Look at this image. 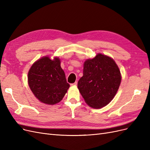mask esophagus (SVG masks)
Here are the masks:
<instances>
[{"mask_svg":"<svg viewBox=\"0 0 150 150\" xmlns=\"http://www.w3.org/2000/svg\"><path fill=\"white\" fill-rule=\"evenodd\" d=\"M77 84H78V82H77V81H76V82H75L74 83L71 84V86H76Z\"/></svg>","mask_w":150,"mask_h":150,"instance_id":"34e87169","label":"esophagus"}]
</instances>
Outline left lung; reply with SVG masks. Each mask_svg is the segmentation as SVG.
Wrapping results in <instances>:
<instances>
[{
    "instance_id": "1",
    "label": "left lung",
    "mask_w": 150,
    "mask_h": 150,
    "mask_svg": "<svg viewBox=\"0 0 150 150\" xmlns=\"http://www.w3.org/2000/svg\"><path fill=\"white\" fill-rule=\"evenodd\" d=\"M121 81V72L114 59L98 53L84 62L83 76L78 81V88L89 106L99 109L112 100Z\"/></svg>"
}]
</instances>
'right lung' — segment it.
I'll return each mask as SVG.
<instances>
[{
	"mask_svg": "<svg viewBox=\"0 0 150 150\" xmlns=\"http://www.w3.org/2000/svg\"><path fill=\"white\" fill-rule=\"evenodd\" d=\"M28 78L35 97L48 105L60 102L70 86L58 57L51 59L46 56L39 59L30 67Z\"/></svg>",
	"mask_w": 150,
	"mask_h": 150,
	"instance_id": "1",
	"label": "right lung"
}]
</instances>
